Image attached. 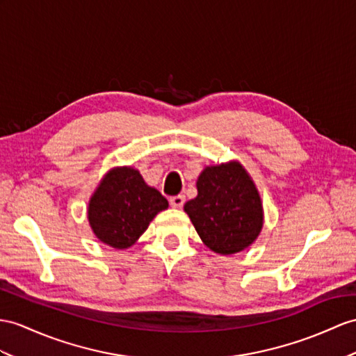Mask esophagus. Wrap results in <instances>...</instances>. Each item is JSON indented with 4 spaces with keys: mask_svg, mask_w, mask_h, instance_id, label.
Masks as SVG:
<instances>
[{
    "mask_svg": "<svg viewBox=\"0 0 356 356\" xmlns=\"http://www.w3.org/2000/svg\"><path fill=\"white\" fill-rule=\"evenodd\" d=\"M169 202H170V205H172L173 208H181V207L184 205V202H186V196H184V195L172 196V197L169 199Z\"/></svg>",
    "mask_w": 356,
    "mask_h": 356,
    "instance_id": "obj_1",
    "label": "esophagus"
}]
</instances>
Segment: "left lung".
Listing matches in <instances>:
<instances>
[{
    "mask_svg": "<svg viewBox=\"0 0 356 356\" xmlns=\"http://www.w3.org/2000/svg\"><path fill=\"white\" fill-rule=\"evenodd\" d=\"M197 196L184 205L190 220L211 250L236 254L258 237L261 199L238 163L207 168L197 178Z\"/></svg>",
    "mask_w": 356,
    "mask_h": 356,
    "instance_id": "1",
    "label": "left lung"
}]
</instances>
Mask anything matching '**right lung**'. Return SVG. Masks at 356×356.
<instances>
[{
	"instance_id": "right-lung-1",
	"label": "right lung",
	"mask_w": 356,
	"mask_h": 356,
	"mask_svg": "<svg viewBox=\"0 0 356 356\" xmlns=\"http://www.w3.org/2000/svg\"><path fill=\"white\" fill-rule=\"evenodd\" d=\"M168 199L145 183L131 168L110 170L92 196L89 222L97 237L125 249L148 229L155 214L168 208Z\"/></svg>"
}]
</instances>
